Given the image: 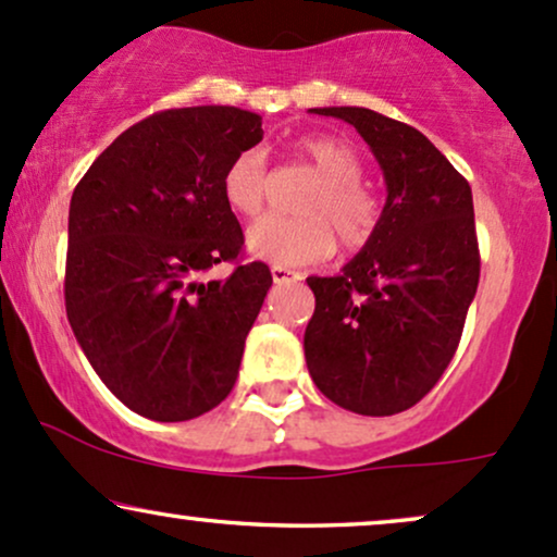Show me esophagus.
Listing matches in <instances>:
<instances>
[{
  "label": "esophagus",
  "instance_id": "1",
  "mask_svg": "<svg viewBox=\"0 0 557 557\" xmlns=\"http://www.w3.org/2000/svg\"><path fill=\"white\" fill-rule=\"evenodd\" d=\"M272 280H274V285H285V283H296V280H300V274L287 270V267L274 264L272 267Z\"/></svg>",
  "mask_w": 557,
  "mask_h": 557
}]
</instances>
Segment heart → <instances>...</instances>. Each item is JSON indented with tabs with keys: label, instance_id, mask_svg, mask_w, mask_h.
I'll return each instance as SVG.
<instances>
[{
	"label": "heart",
	"instance_id": "b5f03b06",
	"mask_svg": "<svg viewBox=\"0 0 557 557\" xmlns=\"http://www.w3.org/2000/svg\"><path fill=\"white\" fill-rule=\"evenodd\" d=\"M298 154L322 175V183L306 198L304 220L264 216L246 233L248 251L277 267L317 264L335 251L334 233L345 248H361L380 225V201L361 183L363 164L354 146L332 136L298 140ZM227 207L243 216H257L267 198V154L240 151L222 175Z\"/></svg>",
	"mask_w": 557,
	"mask_h": 557
}]
</instances>
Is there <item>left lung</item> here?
<instances>
[{
    "instance_id": "1",
    "label": "left lung",
    "mask_w": 557,
    "mask_h": 557,
    "mask_svg": "<svg viewBox=\"0 0 557 557\" xmlns=\"http://www.w3.org/2000/svg\"><path fill=\"white\" fill-rule=\"evenodd\" d=\"M354 125L387 185L374 235L335 277H309L304 335L322 395L361 417L417 406L456 354L479 285L474 198L417 127L363 107H317Z\"/></svg>"
}]
</instances>
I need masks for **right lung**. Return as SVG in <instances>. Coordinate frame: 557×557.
I'll use <instances>...</instances> for the list:
<instances>
[{"label": "right lung", "mask_w": 557, "mask_h": 557, "mask_svg": "<svg viewBox=\"0 0 557 557\" xmlns=\"http://www.w3.org/2000/svg\"><path fill=\"white\" fill-rule=\"evenodd\" d=\"M261 138L259 114L238 107L157 112L120 133L75 185L70 327L101 382L140 417L196 419L238 380L272 272L251 261L227 280L201 274L238 259L243 230L222 175Z\"/></svg>", "instance_id": "add662e5"}]
</instances>
